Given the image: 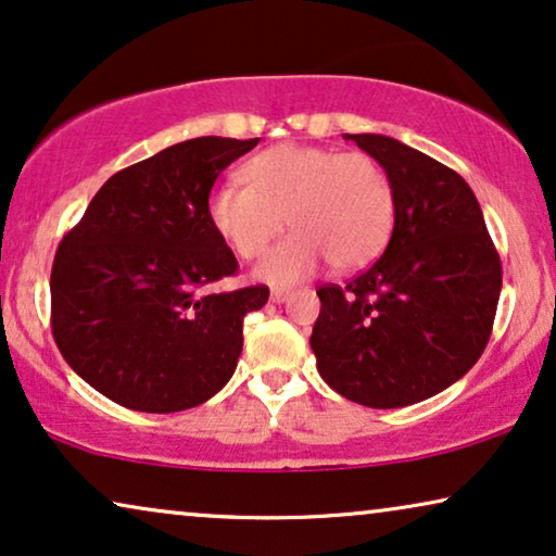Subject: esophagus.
Masks as SVG:
<instances>
[{
    "mask_svg": "<svg viewBox=\"0 0 556 556\" xmlns=\"http://www.w3.org/2000/svg\"><path fill=\"white\" fill-rule=\"evenodd\" d=\"M288 299H291V291H280V288H276V291H270V301L273 303H286Z\"/></svg>",
    "mask_w": 556,
    "mask_h": 556,
    "instance_id": "34e87169",
    "label": "esophagus"
}]
</instances>
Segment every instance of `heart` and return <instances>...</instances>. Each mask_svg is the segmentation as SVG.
Returning <instances> with one entry per match:
<instances>
[{"mask_svg": "<svg viewBox=\"0 0 556 556\" xmlns=\"http://www.w3.org/2000/svg\"><path fill=\"white\" fill-rule=\"evenodd\" d=\"M248 185L225 181L212 189L210 223L245 261L263 255L283 232L255 276L291 286L314 276L324 261L349 273L375 263L394 227V189L384 166L362 151L311 143H278L242 169Z\"/></svg>", "mask_w": 556, "mask_h": 556, "instance_id": "1", "label": "heart"}]
</instances>
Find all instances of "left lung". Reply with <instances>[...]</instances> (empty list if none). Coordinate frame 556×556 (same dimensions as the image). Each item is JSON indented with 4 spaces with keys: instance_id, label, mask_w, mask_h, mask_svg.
I'll return each mask as SVG.
<instances>
[{
    "instance_id": "obj_1",
    "label": "left lung",
    "mask_w": 556,
    "mask_h": 556,
    "mask_svg": "<svg viewBox=\"0 0 556 556\" xmlns=\"http://www.w3.org/2000/svg\"><path fill=\"white\" fill-rule=\"evenodd\" d=\"M384 166L394 227L382 257L318 288L311 333L318 375L341 397L392 409L466 375L489 344L501 261L473 189L445 164L382 134H344Z\"/></svg>"
}]
</instances>
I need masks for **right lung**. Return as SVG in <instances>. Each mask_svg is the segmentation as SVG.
Returning <instances> with one entry per match:
<instances>
[{"instance_id": "add662e5", "label": "right lung", "mask_w": 556, "mask_h": 556, "mask_svg": "<svg viewBox=\"0 0 556 556\" xmlns=\"http://www.w3.org/2000/svg\"><path fill=\"white\" fill-rule=\"evenodd\" d=\"M261 139L200 136L121 169L60 242L52 337L78 377L139 413H179L230 382L242 318L268 288L202 293L238 270L210 223V189Z\"/></svg>"}]
</instances>
